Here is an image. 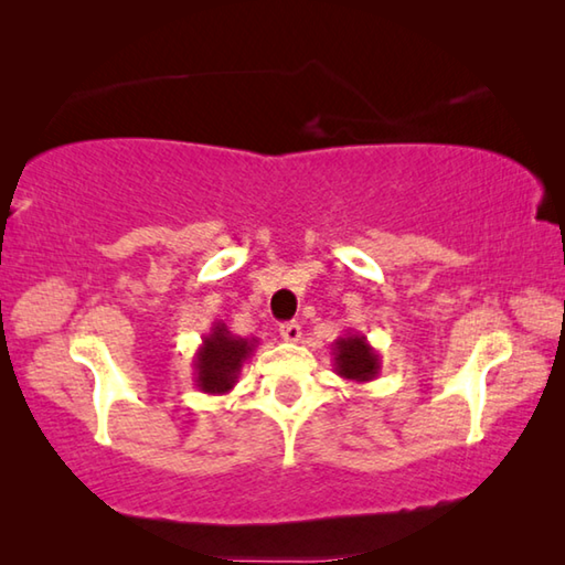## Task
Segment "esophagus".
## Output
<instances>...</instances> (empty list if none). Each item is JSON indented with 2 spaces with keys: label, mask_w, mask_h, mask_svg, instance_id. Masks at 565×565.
<instances>
[{
  "label": "esophagus",
  "mask_w": 565,
  "mask_h": 565,
  "mask_svg": "<svg viewBox=\"0 0 565 565\" xmlns=\"http://www.w3.org/2000/svg\"><path fill=\"white\" fill-rule=\"evenodd\" d=\"M279 333H281V339L284 341H291V343H296V341H301V327L296 321H286V323H281L279 327Z\"/></svg>",
  "instance_id": "34e87169"
}]
</instances>
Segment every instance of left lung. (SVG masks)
Masks as SVG:
<instances>
[{
	"label": "left lung",
	"instance_id": "1",
	"mask_svg": "<svg viewBox=\"0 0 565 565\" xmlns=\"http://www.w3.org/2000/svg\"><path fill=\"white\" fill-rule=\"evenodd\" d=\"M333 371L351 384H366L381 374V356L369 339L359 331H349L333 341Z\"/></svg>",
	"mask_w": 565,
	"mask_h": 565
}]
</instances>
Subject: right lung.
Here are the masks:
<instances>
[{"instance_id":"add662e5","label":"right lung","mask_w":565,"mask_h":565,"mask_svg":"<svg viewBox=\"0 0 565 565\" xmlns=\"http://www.w3.org/2000/svg\"><path fill=\"white\" fill-rule=\"evenodd\" d=\"M259 347V339L234 337L224 321H214L212 331L204 333L202 347L196 349L194 361V381L196 388L209 396H224L236 386L238 371Z\"/></svg>"}]
</instances>
